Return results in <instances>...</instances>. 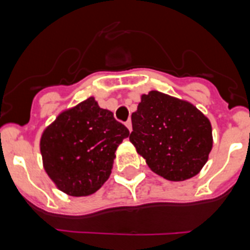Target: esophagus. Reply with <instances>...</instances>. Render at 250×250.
Here are the masks:
<instances>
[{
	"mask_svg": "<svg viewBox=\"0 0 250 250\" xmlns=\"http://www.w3.org/2000/svg\"><path fill=\"white\" fill-rule=\"evenodd\" d=\"M125 126L127 127V129H129V131H131L132 130V125H131V121H126V123H125Z\"/></svg>",
	"mask_w": 250,
	"mask_h": 250,
	"instance_id": "obj_1",
	"label": "esophagus"
}]
</instances>
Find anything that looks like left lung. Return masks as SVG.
<instances>
[{
  "label": "left lung",
  "mask_w": 250,
  "mask_h": 250,
  "mask_svg": "<svg viewBox=\"0 0 250 250\" xmlns=\"http://www.w3.org/2000/svg\"><path fill=\"white\" fill-rule=\"evenodd\" d=\"M129 139L147 167L170 182L200 173L213 147L209 119L187 100L152 90L131 115Z\"/></svg>",
  "instance_id": "1"
}]
</instances>
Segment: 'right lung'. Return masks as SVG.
Instances as JSON below:
<instances>
[{
    "mask_svg": "<svg viewBox=\"0 0 250 250\" xmlns=\"http://www.w3.org/2000/svg\"><path fill=\"white\" fill-rule=\"evenodd\" d=\"M129 130L101 109L95 98L63 110L43 130L40 140L42 164L57 189L87 196L109 179L115 151Z\"/></svg>",
    "mask_w": 250,
    "mask_h": 250,
    "instance_id": "add662e5",
    "label": "right lung"
}]
</instances>
